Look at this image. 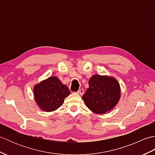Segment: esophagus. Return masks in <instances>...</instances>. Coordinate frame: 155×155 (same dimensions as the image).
<instances>
[{"mask_svg": "<svg viewBox=\"0 0 155 155\" xmlns=\"http://www.w3.org/2000/svg\"><path fill=\"white\" fill-rule=\"evenodd\" d=\"M77 93L78 94H80V95L83 94V93H84V89H83V88H80V89L77 91Z\"/></svg>", "mask_w": 155, "mask_h": 155, "instance_id": "obj_1", "label": "esophagus"}]
</instances>
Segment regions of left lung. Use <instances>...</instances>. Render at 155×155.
<instances>
[{"label":"left lung","instance_id":"8db88e82","mask_svg":"<svg viewBox=\"0 0 155 155\" xmlns=\"http://www.w3.org/2000/svg\"><path fill=\"white\" fill-rule=\"evenodd\" d=\"M89 87L82 97L91 110L103 114L111 110L120 98V90L118 81L107 76L93 75L88 81Z\"/></svg>","mask_w":155,"mask_h":155}]
</instances>
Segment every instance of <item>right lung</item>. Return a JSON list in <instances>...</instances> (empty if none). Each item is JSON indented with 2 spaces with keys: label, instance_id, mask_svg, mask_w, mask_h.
Here are the masks:
<instances>
[{
  "label": "right lung",
  "instance_id": "right-lung-1",
  "mask_svg": "<svg viewBox=\"0 0 155 155\" xmlns=\"http://www.w3.org/2000/svg\"><path fill=\"white\" fill-rule=\"evenodd\" d=\"M70 94L68 87L56 77H49L34 87L36 102L42 110L47 112L57 109Z\"/></svg>",
  "mask_w": 155,
  "mask_h": 155
}]
</instances>
